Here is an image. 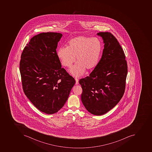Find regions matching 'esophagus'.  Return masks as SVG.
Masks as SVG:
<instances>
[{
  "mask_svg": "<svg viewBox=\"0 0 152 152\" xmlns=\"http://www.w3.org/2000/svg\"><path fill=\"white\" fill-rule=\"evenodd\" d=\"M75 85H78L79 82H78V78H75Z\"/></svg>",
  "mask_w": 152,
  "mask_h": 152,
  "instance_id": "esophagus-1",
  "label": "esophagus"
}]
</instances>
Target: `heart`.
<instances>
[{
  "mask_svg": "<svg viewBox=\"0 0 152 152\" xmlns=\"http://www.w3.org/2000/svg\"><path fill=\"white\" fill-rule=\"evenodd\" d=\"M102 51V43L97 37L78 36L68 42L67 47L58 49L57 55L63 66L70 67L75 62L77 63L70 70L75 77H79L85 70H91L98 65Z\"/></svg>",
  "mask_w": 152,
  "mask_h": 152,
  "instance_id": "1",
  "label": "heart"
}]
</instances>
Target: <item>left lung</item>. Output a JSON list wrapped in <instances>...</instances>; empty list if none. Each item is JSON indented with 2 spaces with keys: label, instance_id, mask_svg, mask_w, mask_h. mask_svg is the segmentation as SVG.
Masks as SVG:
<instances>
[{
  "label": "left lung",
  "instance_id": "obj_1",
  "mask_svg": "<svg viewBox=\"0 0 152 152\" xmlns=\"http://www.w3.org/2000/svg\"><path fill=\"white\" fill-rule=\"evenodd\" d=\"M104 43L102 58L89 76L79 80L81 100L86 110L101 115L111 110L124 94L127 64L124 52L110 32H99Z\"/></svg>",
  "mask_w": 152,
  "mask_h": 152
}]
</instances>
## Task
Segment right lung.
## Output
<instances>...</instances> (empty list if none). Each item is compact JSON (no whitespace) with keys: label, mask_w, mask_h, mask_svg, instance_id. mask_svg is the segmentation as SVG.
Instances as JSON below:
<instances>
[{"label":"right lung","mask_w":152,"mask_h":152,"mask_svg":"<svg viewBox=\"0 0 152 152\" xmlns=\"http://www.w3.org/2000/svg\"><path fill=\"white\" fill-rule=\"evenodd\" d=\"M62 34H39L24 48L19 64L23 91L36 108L58 112L66 102L75 80L61 67L56 49Z\"/></svg>","instance_id":"add662e5"}]
</instances>
